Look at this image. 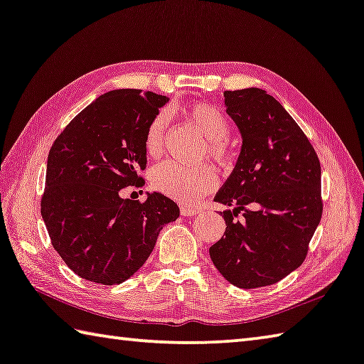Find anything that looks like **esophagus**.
Instances as JSON below:
<instances>
[{"instance_id": "esophagus-1", "label": "esophagus", "mask_w": 364, "mask_h": 364, "mask_svg": "<svg viewBox=\"0 0 364 364\" xmlns=\"http://www.w3.org/2000/svg\"><path fill=\"white\" fill-rule=\"evenodd\" d=\"M199 213V210L194 208V207H188V205H183L181 207V215L183 216H194Z\"/></svg>"}]
</instances>
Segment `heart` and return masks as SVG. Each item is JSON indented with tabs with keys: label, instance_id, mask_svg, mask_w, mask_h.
<instances>
[{
	"label": "heart",
	"instance_id": "1",
	"mask_svg": "<svg viewBox=\"0 0 364 364\" xmlns=\"http://www.w3.org/2000/svg\"><path fill=\"white\" fill-rule=\"evenodd\" d=\"M183 113L207 140L205 153L210 159L221 165L232 161L234 151L226 140L229 136V122L220 109L208 103H194L184 107ZM165 127V113H157L148 124L144 132V149L151 157H157L162 153ZM151 184L157 193L175 200L193 203L218 186V175L210 165L189 168L173 161H165L153 170Z\"/></svg>",
	"mask_w": 364,
	"mask_h": 364
}]
</instances>
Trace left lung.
<instances>
[{
  "mask_svg": "<svg viewBox=\"0 0 364 364\" xmlns=\"http://www.w3.org/2000/svg\"><path fill=\"white\" fill-rule=\"evenodd\" d=\"M224 105L242 134V149L215 196L234 210L221 211L226 230L210 247V257L235 287L274 285L304 262L320 224V161L299 125L266 90H226Z\"/></svg>",
  "mask_w": 364,
  "mask_h": 364,
  "instance_id": "1",
  "label": "left lung"
}]
</instances>
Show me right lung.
<instances>
[{
	"label": "right lung",
	"instance_id": "1",
	"mask_svg": "<svg viewBox=\"0 0 364 364\" xmlns=\"http://www.w3.org/2000/svg\"><path fill=\"white\" fill-rule=\"evenodd\" d=\"M167 97L138 89L111 90L84 108L49 151L41 215L65 264L100 285L130 279L154 250L161 229L180 216L161 193L122 199L141 188L144 132Z\"/></svg>",
	"mask_w": 364,
	"mask_h": 364
}]
</instances>
